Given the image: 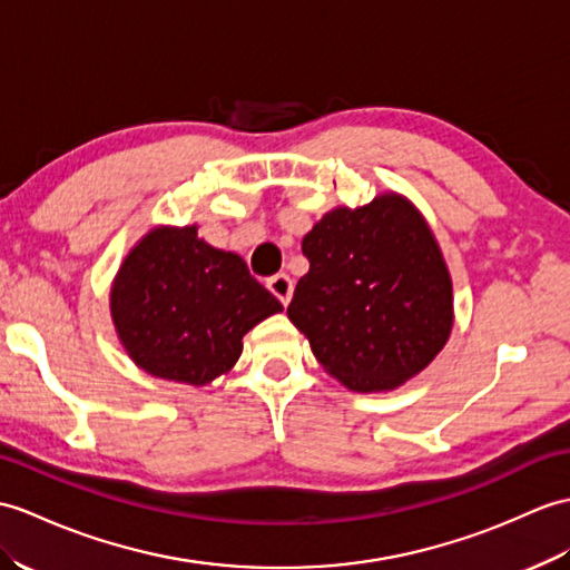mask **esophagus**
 I'll use <instances>...</instances> for the list:
<instances>
[{"label": "esophagus", "mask_w": 570, "mask_h": 570, "mask_svg": "<svg viewBox=\"0 0 570 570\" xmlns=\"http://www.w3.org/2000/svg\"><path fill=\"white\" fill-rule=\"evenodd\" d=\"M267 288L272 291V294L282 301V306L286 308L288 301H291V294H294V282L288 279V274H274L272 279L267 282Z\"/></svg>", "instance_id": "34e87169"}]
</instances>
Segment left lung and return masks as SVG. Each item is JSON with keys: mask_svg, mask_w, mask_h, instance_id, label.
I'll return each instance as SVG.
<instances>
[{"mask_svg": "<svg viewBox=\"0 0 570 570\" xmlns=\"http://www.w3.org/2000/svg\"><path fill=\"white\" fill-rule=\"evenodd\" d=\"M311 269L288 321L352 391H386L422 372L452 333V279L417 210L395 194L335 208L303 237Z\"/></svg>", "mask_w": 570, "mask_h": 570, "instance_id": "1", "label": "left lung"}]
</instances>
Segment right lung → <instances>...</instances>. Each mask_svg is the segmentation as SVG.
I'll use <instances>...</instances> for the list:
<instances>
[{
    "mask_svg": "<svg viewBox=\"0 0 570 570\" xmlns=\"http://www.w3.org/2000/svg\"><path fill=\"white\" fill-rule=\"evenodd\" d=\"M279 311L243 257L198 240L194 225L145 235L111 291L114 325L130 360L191 386L228 372L247 330Z\"/></svg>",
    "mask_w": 570,
    "mask_h": 570,
    "instance_id": "obj_1",
    "label": "right lung"
}]
</instances>
